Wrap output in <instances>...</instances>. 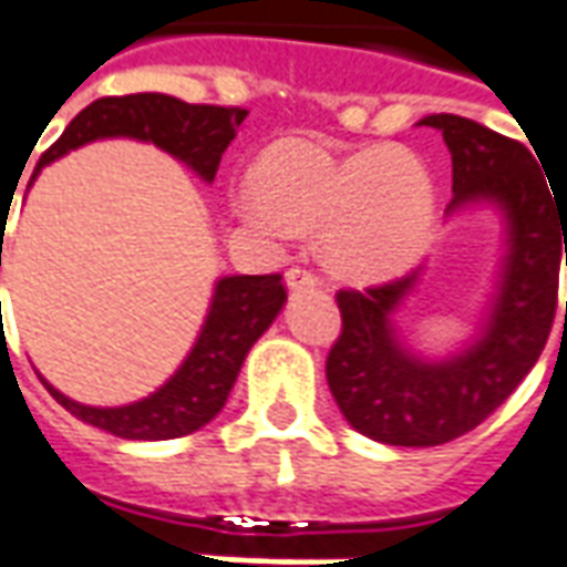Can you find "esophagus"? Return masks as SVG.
Returning a JSON list of instances; mask_svg holds the SVG:
<instances>
[{"instance_id": "34e87169", "label": "esophagus", "mask_w": 567, "mask_h": 567, "mask_svg": "<svg viewBox=\"0 0 567 567\" xmlns=\"http://www.w3.org/2000/svg\"><path fill=\"white\" fill-rule=\"evenodd\" d=\"M285 285H288L291 291H297V288H316V285H319V276L312 270H307V267H288V270H285Z\"/></svg>"}]
</instances>
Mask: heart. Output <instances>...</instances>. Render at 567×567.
<instances>
[{
	"mask_svg": "<svg viewBox=\"0 0 567 567\" xmlns=\"http://www.w3.org/2000/svg\"><path fill=\"white\" fill-rule=\"evenodd\" d=\"M239 212L270 236L324 230V258L349 279H389L406 270L434 227V182L401 145H373L349 157L312 142L285 140L251 169Z\"/></svg>",
	"mask_w": 567,
	"mask_h": 567,
	"instance_id": "heart-1",
	"label": "heart"
}]
</instances>
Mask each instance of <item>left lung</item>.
I'll return each mask as SVG.
<instances>
[{"instance_id": "obj_1", "label": "left lung", "mask_w": 567, "mask_h": 567, "mask_svg": "<svg viewBox=\"0 0 567 567\" xmlns=\"http://www.w3.org/2000/svg\"><path fill=\"white\" fill-rule=\"evenodd\" d=\"M419 124L440 130L452 154L450 212L467 203L504 212L507 258L480 340L446 361H422L394 333L392 312L416 272L337 291L343 331L328 352V385L349 425L389 446L450 443L511 398L547 346L559 300V236L567 246V206L537 169V151L458 115Z\"/></svg>"}]
</instances>
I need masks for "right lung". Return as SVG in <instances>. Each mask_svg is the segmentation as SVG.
I'll use <instances>...</instances> for the list:
<instances>
[{"instance_id": "add662e5", "label": "right lung", "mask_w": 567, "mask_h": 567, "mask_svg": "<svg viewBox=\"0 0 567 567\" xmlns=\"http://www.w3.org/2000/svg\"><path fill=\"white\" fill-rule=\"evenodd\" d=\"M246 115V109H236V105H190L166 93L103 96L72 117L63 136L35 163L32 178L39 175L44 163L63 157L66 151L81 148L93 140H105V136H130V140L154 142L157 148L185 161L203 182H212L218 173L224 148L230 145ZM285 297L288 295H285L279 272L218 279L206 324L190 355L185 358V364L175 370L157 392L136 404L87 406L60 394L51 382L42 380L44 389L54 394L56 404L66 406L72 416L93 427H103L115 437L173 440L194 434L221 413L248 349L258 343L260 333L279 316Z\"/></svg>"}]
</instances>
